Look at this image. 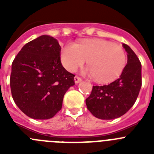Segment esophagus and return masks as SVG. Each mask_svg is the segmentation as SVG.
<instances>
[{"mask_svg": "<svg viewBox=\"0 0 154 154\" xmlns=\"http://www.w3.org/2000/svg\"><path fill=\"white\" fill-rule=\"evenodd\" d=\"M74 80H75V84H78L80 82H82V79L79 78V77H78V76H75L74 78Z\"/></svg>", "mask_w": 154, "mask_h": 154, "instance_id": "esophagus-1", "label": "esophagus"}]
</instances>
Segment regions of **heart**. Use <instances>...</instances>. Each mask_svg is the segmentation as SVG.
Segmentation results:
<instances>
[{
	"mask_svg": "<svg viewBox=\"0 0 154 154\" xmlns=\"http://www.w3.org/2000/svg\"><path fill=\"white\" fill-rule=\"evenodd\" d=\"M87 60L89 67L84 73L95 77L99 83H107L117 79L126 66L124 50L103 39H88L78 44L65 45L61 51L64 67L73 72Z\"/></svg>",
	"mask_w": 154,
	"mask_h": 154,
	"instance_id": "1",
	"label": "heart"
}]
</instances>
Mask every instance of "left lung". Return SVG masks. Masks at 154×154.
Here are the masks:
<instances>
[{"instance_id":"1","label":"left lung","mask_w":154,"mask_h":154,"mask_svg":"<svg viewBox=\"0 0 154 154\" xmlns=\"http://www.w3.org/2000/svg\"><path fill=\"white\" fill-rule=\"evenodd\" d=\"M127 64L118 79L109 85H96L85 99L87 108L98 119H113L124 115L135 103L141 89V63L134 51L123 44Z\"/></svg>"}]
</instances>
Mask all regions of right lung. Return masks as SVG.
Wrapping results in <instances>:
<instances>
[{"label":"right lung","instance_id":"right-lung-1","mask_svg":"<svg viewBox=\"0 0 154 154\" xmlns=\"http://www.w3.org/2000/svg\"><path fill=\"white\" fill-rule=\"evenodd\" d=\"M60 51L58 40L44 35L24 45L12 63V97L30 118H52L62 109L65 92L75 85V75L61 63Z\"/></svg>","mask_w":154,"mask_h":154}]
</instances>
